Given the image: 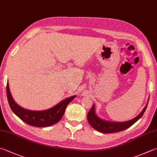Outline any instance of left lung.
<instances>
[{
  "label": "left lung",
  "mask_w": 157,
  "mask_h": 157,
  "mask_svg": "<svg viewBox=\"0 0 157 157\" xmlns=\"http://www.w3.org/2000/svg\"><path fill=\"white\" fill-rule=\"evenodd\" d=\"M147 104L146 105L142 112L139 114L138 116H136L135 118L132 119V120L124 121V122H111L104 121L102 119H99L95 113V107L93 105L92 108L88 111L87 115V119L88 123L93 128H95L96 130L99 132L103 133H114L120 132V131L124 130L127 129L128 128L130 127L131 126L135 123L136 121H138L140 119L144 113L146 111Z\"/></svg>",
  "instance_id": "obj_1"
}]
</instances>
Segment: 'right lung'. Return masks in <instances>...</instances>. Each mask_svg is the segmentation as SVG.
Wrapping results in <instances>:
<instances>
[{
  "label": "right lung",
  "instance_id": "obj_1",
  "mask_svg": "<svg viewBox=\"0 0 157 157\" xmlns=\"http://www.w3.org/2000/svg\"><path fill=\"white\" fill-rule=\"evenodd\" d=\"M7 96L10 106L13 112L26 124L36 127H47L58 123L63 116L67 105L75 97L72 96L64 99L50 109L33 111L25 109L14 101L10 93L8 82L7 84Z\"/></svg>",
  "mask_w": 157,
  "mask_h": 157
}]
</instances>
